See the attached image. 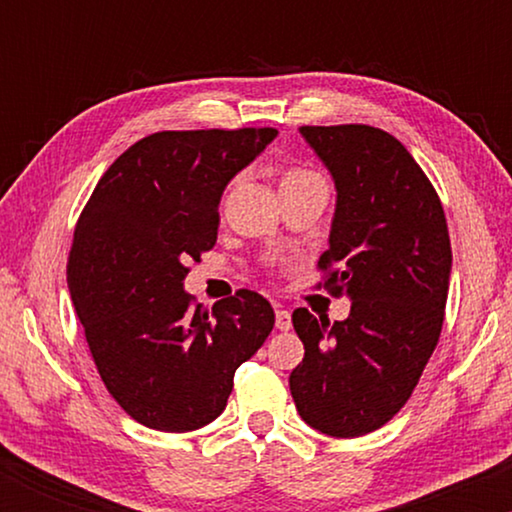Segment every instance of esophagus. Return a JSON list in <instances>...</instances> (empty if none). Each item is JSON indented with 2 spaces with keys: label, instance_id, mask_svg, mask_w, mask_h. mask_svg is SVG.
I'll use <instances>...</instances> for the list:
<instances>
[{
  "label": "esophagus",
  "instance_id": "obj_1",
  "mask_svg": "<svg viewBox=\"0 0 512 512\" xmlns=\"http://www.w3.org/2000/svg\"><path fill=\"white\" fill-rule=\"evenodd\" d=\"M276 330H281V332L291 330V313H289V310H284V308L276 310Z\"/></svg>",
  "mask_w": 512,
  "mask_h": 512
}]
</instances>
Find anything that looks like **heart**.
I'll list each match as a JSON object with an SVG mask.
<instances>
[{"mask_svg":"<svg viewBox=\"0 0 512 512\" xmlns=\"http://www.w3.org/2000/svg\"><path fill=\"white\" fill-rule=\"evenodd\" d=\"M308 178H317V173H313V170H308V168L293 166V168L286 170L281 182H298V180H308Z\"/></svg>","mask_w":512,"mask_h":512,"instance_id":"b5f03b06","label":"heart"}]
</instances>
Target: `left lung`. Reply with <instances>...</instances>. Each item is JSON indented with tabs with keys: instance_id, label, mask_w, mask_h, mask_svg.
<instances>
[{
	"instance_id": "1",
	"label": "left lung",
	"mask_w": 512,
	"mask_h": 512,
	"mask_svg": "<svg viewBox=\"0 0 512 512\" xmlns=\"http://www.w3.org/2000/svg\"><path fill=\"white\" fill-rule=\"evenodd\" d=\"M337 187L330 250L317 267L342 322L308 308L291 320L305 346L289 385L315 431L358 438L385 426L419 383L443 330L452 250L431 180L392 134L368 125L301 127Z\"/></svg>"
}]
</instances>
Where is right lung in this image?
Instances as JSON below:
<instances>
[{
	"instance_id": "right-lung-1",
	"label": "right lung",
	"mask_w": 512,
	"mask_h": 512,
	"mask_svg": "<svg viewBox=\"0 0 512 512\" xmlns=\"http://www.w3.org/2000/svg\"><path fill=\"white\" fill-rule=\"evenodd\" d=\"M276 137L272 127L156 132L103 173L81 211L67 281L93 363L134 421L187 433L226 409L238 366L274 327L240 289L211 315L182 289L214 248L226 185Z\"/></svg>"
}]
</instances>
